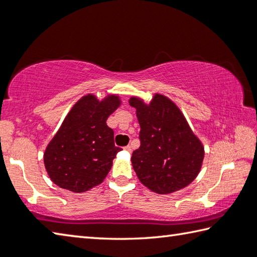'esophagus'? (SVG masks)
<instances>
[{
	"instance_id": "34e87169",
	"label": "esophagus",
	"mask_w": 257,
	"mask_h": 257,
	"mask_svg": "<svg viewBox=\"0 0 257 257\" xmlns=\"http://www.w3.org/2000/svg\"><path fill=\"white\" fill-rule=\"evenodd\" d=\"M123 149H124V151H127V152H132V146H130V145L124 146Z\"/></svg>"
}]
</instances>
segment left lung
I'll use <instances>...</instances> for the list:
<instances>
[{
  "instance_id": "obj_1",
  "label": "left lung",
  "mask_w": 257,
  "mask_h": 257,
  "mask_svg": "<svg viewBox=\"0 0 257 257\" xmlns=\"http://www.w3.org/2000/svg\"><path fill=\"white\" fill-rule=\"evenodd\" d=\"M141 127L139 149L133 152L134 170L143 185L158 194L188 186L201 170L204 149L170 99L155 95L150 105L130 98Z\"/></svg>"
}]
</instances>
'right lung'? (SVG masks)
I'll list each match as a JSON object with an SVG mask.
<instances>
[{
	"label": "right lung",
	"instance_id": "1",
	"mask_svg": "<svg viewBox=\"0 0 257 257\" xmlns=\"http://www.w3.org/2000/svg\"><path fill=\"white\" fill-rule=\"evenodd\" d=\"M119 104L113 95L102 102L87 95L72 107L44 154L46 171L55 185L84 193L104 180L121 151L106 124Z\"/></svg>",
	"mask_w": 257,
	"mask_h": 257
}]
</instances>
